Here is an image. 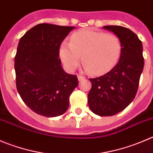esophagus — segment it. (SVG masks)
Wrapping results in <instances>:
<instances>
[{
    "instance_id": "esophagus-1",
    "label": "esophagus",
    "mask_w": 153,
    "mask_h": 153,
    "mask_svg": "<svg viewBox=\"0 0 153 153\" xmlns=\"http://www.w3.org/2000/svg\"><path fill=\"white\" fill-rule=\"evenodd\" d=\"M84 78H85V77L82 76V75H78V81H83V80H84Z\"/></svg>"
}]
</instances>
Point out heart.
Instances as JSON below:
<instances>
[{"mask_svg":"<svg viewBox=\"0 0 153 153\" xmlns=\"http://www.w3.org/2000/svg\"><path fill=\"white\" fill-rule=\"evenodd\" d=\"M121 48L117 36L86 29L72 34L71 42L63 41L60 44L59 54L69 72L76 69L81 55L85 70L90 71L93 75H102L117 64Z\"/></svg>","mask_w":153,"mask_h":153,"instance_id":"b5f03b06","label":"heart"}]
</instances>
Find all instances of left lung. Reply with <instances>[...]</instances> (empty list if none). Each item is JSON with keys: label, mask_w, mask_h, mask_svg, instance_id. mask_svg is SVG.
<instances>
[{"label": "left lung", "mask_w": 153, "mask_h": 153, "mask_svg": "<svg viewBox=\"0 0 153 153\" xmlns=\"http://www.w3.org/2000/svg\"><path fill=\"white\" fill-rule=\"evenodd\" d=\"M103 28L114 33L122 47L116 66L102 76L90 78L92 87L88 94L89 107L96 115L107 117L122 111L134 99L144 61L142 42L134 32L116 25Z\"/></svg>", "instance_id": "8db88e82"}]
</instances>
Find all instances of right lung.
Here are the masks:
<instances>
[{"mask_svg": "<svg viewBox=\"0 0 153 153\" xmlns=\"http://www.w3.org/2000/svg\"><path fill=\"white\" fill-rule=\"evenodd\" d=\"M74 28L39 24L19 40L15 57L16 87L23 102L39 115L64 114L78 84L76 75L65 72L59 58L60 44Z\"/></svg>", "mask_w": 153, "mask_h": 153, "instance_id": "right-lung-1", "label": "right lung"}]
</instances>
